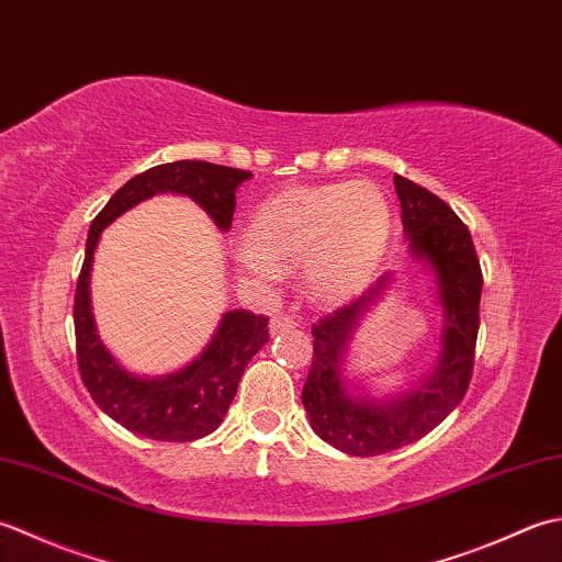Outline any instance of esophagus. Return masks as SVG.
Returning <instances> with one entry per match:
<instances>
[{"label": "esophagus", "mask_w": 562, "mask_h": 562, "mask_svg": "<svg viewBox=\"0 0 562 562\" xmlns=\"http://www.w3.org/2000/svg\"><path fill=\"white\" fill-rule=\"evenodd\" d=\"M269 327H271L273 335H277V331H285V329L295 327V319H293V317H289V315H273Z\"/></svg>", "instance_id": "1"}]
</instances>
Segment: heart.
I'll return each mask as SVG.
<instances>
[{
	"mask_svg": "<svg viewBox=\"0 0 562 562\" xmlns=\"http://www.w3.org/2000/svg\"><path fill=\"white\" fill-rule=\"evenodd\" d=\"M391 205L373 184L291 187L251 215L237 267L249 279L273 281L303 265L305 289L339 303L371 281L391 237Z\"/></svg>",
	"mask_w": 562,
	"mask_h": 562,
	"instance_id": "1",
	"label": "heart"
}]
</instances>
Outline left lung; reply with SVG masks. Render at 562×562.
I'll return each instance as SVG.
<instances>
[{
  "label": "left lung",
  "mask_w": 562,
  "mask_h": 562,
  "mask_svg": "<svg viewBox=\"0 0 562 562\" xmlns=\"http://www.w3.org/2000/svg\"><path fill=\"white\" fill-rule=\"evenodd\" d=\"M395 191L412 255L429 261L437 273L443 307L441 357L437 371L415 393L387 405L351 397L339 373L341 359L359 315L381 295L387 277L359 301L317 319L313 325V363L303 385V405L317 437L349 456L387 453L427 437L461 403L473 378L483 293V271L473 237L451 205H446L437 193L400 175H395Z\"/></svg>",
  "instance_id": "left-lung-1"
}]
</instances>
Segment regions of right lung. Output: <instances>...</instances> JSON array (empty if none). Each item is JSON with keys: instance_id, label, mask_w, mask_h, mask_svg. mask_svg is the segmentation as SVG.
Wrapping results in <instances>:
<instances>
[{"instance_id": "obj_1", "label": "right lung", "mask_w": 562, "mask_h": 562, "mask_svg": "<svg viewBox=\"0 0 562 562\" xmlns=\"http://www.w3.org/2000/svg\"><path fill=\"white\" fill-rule=\"evenodd\" d=\"M249 171L179 159L150 167L123 184L89 227L87 255L75 291L77 366L91 400L121 427L157 441H193L221 427L251 357L269 341V317L249 311L225 313L215 337L184 371L140 378L121 369L97 337L89 303V271L101 231L121 213L155 193H184L221 231L233 225L235 191Z\"/></svg>"}]
</instances>
